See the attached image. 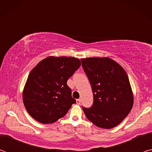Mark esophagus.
I'll use <instances>...</instances> for the list:
<instances>
[{
    "label": "esophagus",
    "mask_w": 152,
    "mask_h": 152,
    "mask_svg": "<svg viewBox=\"0 0 152 152\" xmlns=\"http://www.w3.org/2000/svg\"><path fill=\"white\" fill-rule=\"evenodd\" d=\"M76 103L78 104H80L81 100L80 99H76Z\"/></svg>",
    "instance_id": "1"
}]
</instances>
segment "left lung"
Returning a JSON list of instances; mask_svg holds the SVG:
<instances>
[{
	"label": "left lung",
	"mask_w": 152,
	"mask_h": 152,
	"mask_svg": "<svg viewBox=\"0 0 152 152\" xmlns=\"http://www.w3.org/2000/svg\"><path fill=\"white\" fill-rule=\"evenodd\" d=\"M82 67L91 82L93 105L83 108L90 121L102 129L120 124L133 105V93L126 72L108 57L81 59Z\"/></svg>",
	"instance_id": "obj_1"
}]
</instances>
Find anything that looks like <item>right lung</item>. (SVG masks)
Wrapping results in <instances>:
<instances>
[{"instance_id": "right-lung-1", "label": "right lung", "mask_w": 152, "mask_h": 152, "mask_svg": "<svg viewBox=\"0 0 152 152\" xmlns=\"http://www.w3.org/2000/svg\"><path fill=\"white\" fill-rule=\"evenodd\" d=\"M80 65L78 58L49 56L32 69L23 91V101L33 119L49 124L68 113L76 100L67 81Z\"/></svg>"}]
</instances>
